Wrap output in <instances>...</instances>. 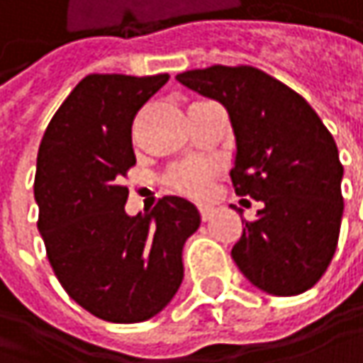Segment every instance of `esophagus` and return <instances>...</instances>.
I'll return each instance as SVG.
<instances>
[{
    "label": "esophagus",
    "instance_id": "34e87169",
    "mask_svg": "<svg viewBox=\"0 0 363 363\" xmlns=\"http://www.w3.org/2000/svg\"><path fill=\"white\" fill-rule=\"evenodd\" d=\"M199 213H201L203 222H207V220H211V216H213V207H209V205H201V207H199Z\"/></svg>",
    "mask_w": 363,
    "mask_h": 363
}]
</instances>
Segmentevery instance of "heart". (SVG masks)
<instances>
[{
	"mask_svg": "<svg viewBox=\"0 0 363 363\" xmlns=\"http://www.w3.org/2000/svg\"><path fill=\"white\" fill-rule=\"evenodd\" d=\"M216 172H218V166L213 162H182L166 174L164 182L168 189H172L177 193H182L186 197H195V199H203L211 189V181H213Z\"/></svg>",
	"mask_w": 363,
	"mask_h": 363,
	"instance_id": "obj_1",
	"label": "heart"
}]
</instances>
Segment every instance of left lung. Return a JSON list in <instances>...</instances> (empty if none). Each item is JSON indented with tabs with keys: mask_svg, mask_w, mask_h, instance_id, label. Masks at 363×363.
I'll return each mask as SVG.
<instances>
[{
	"mask_svg": "<svg viewBox=\"0 0 363 363\" xmlns=\"http://www.w3.org/2000/svg\"><path fill=\"white\" fill-rule=\"evenodd\" d=\"M177 79L224 104L236 138L234 191L265 203L255 222L242 220L234 263L267 294L310 289L335 255L343 216V166L329 129L298 92L250 65H211Z\"/></svg>",
	"mask_w": 363,
	"mask_h": 363,
	"instance_id": "obj_1",
	"label": "left lung"
}]
</instances>
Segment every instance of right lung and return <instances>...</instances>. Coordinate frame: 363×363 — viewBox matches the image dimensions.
I'll list each match as a JSON object with an SVG mask.
<instances>
[{
	"instance_id": "1",
	"label": "right lung",
	"mask_w": 363,
	"mask_h": 363,
	"mask_svg": "<svg viewBox=\"0 0 363 363\" xmlns=\"http://www.w3.org/2000/svg\"><path fill=\"white\" fill-rule=\"evenodd\" d=\"M168 74L86 75L51 118L36 158L38 232L63 289L108 323L156 316L182 284V246L197 207L164 197L127 216L123 184L135 164L131 125Z\"/></svg>"
}]
</instances>
